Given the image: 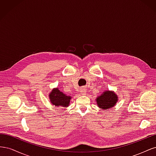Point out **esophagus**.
<instances>
[{
    "label": "esophagus",
    "instance_id": "1",
    "mask_svg": "<svg viewBox=\"0 0 156 156\" xmlns=\"http://www.w3.org/2000/svg\"><path fill=\"white\" fill-rule=\"evenodd\" d=\"M80 90H81V91H80V92H81V94H82V95H84V94H86L87 90H86V89L84 88H81Z\"/></svg>",
    "mask_w": 156,
    "mask_h": 156
}]
</instances>
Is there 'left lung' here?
<instances>
[{
    "mask_svg": "<svg viewBox=\"0 0 156 156\" xmlns=\"http://www.w3.org/2000/svg\"><path fill=\"white\" fill-rule=\"evenodd\" d=\"M96 100L99 107L107 110L115 105L119 98L113 91L107 90L103 92L101 96L96 98Z\"/></svg>",
    "mask_w": 156,
    "mask_h": 156,
    "instance_id": "8db88e82",
    "label": "left lung"
}]
</instances>
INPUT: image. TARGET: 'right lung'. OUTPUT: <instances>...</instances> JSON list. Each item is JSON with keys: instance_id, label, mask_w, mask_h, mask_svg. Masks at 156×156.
Wrapping results in <instances>:
<instances>
[{"instance_id": "right-lung-1", "label": "right lung", "mask_w": 156, "mask_h": 156, "mask_svg": "<svg viewBox=\"0 0 156 156\" xmlns=\"http://www.w3.org/2000/svg\"><path fill=\"white\" fill-rule=\"evenodd\" d=\"M49 99L51 103L56 107L62 106L66 107L69 105V102L72 97L67 96L63 92L59 90L58 88H53L49 94Z\"/></svg>"}]
</instances>
